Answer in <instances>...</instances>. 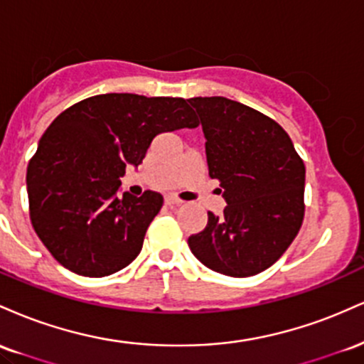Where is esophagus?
Listing matches in <instances>:
<instances>
[{
	"instance_id": "esophagus-1",
	"label": "esophagus",
	"mask_w": 364,
	"mask_h": 364,
	"mask_svg": "<svg viewBox=\"0 0 364 364\" xmlns=\"http://www.w3.org/2000/svg\"><path fill=\"white\" fill-rule=\"evenodd\" d=\"M181 200L176 198V196H166V205L169 207H179L181 205Z\"/></svg>"
}]
</instances>
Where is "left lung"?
Listing matches in <instances>:
<instances>
[{
	"mask_svg": "<svg viewBox=\"0 0 364 364\" xmlns=\"http://www.w3.org/2000/svg\"><path fill=\"white\" fill-rule=\"evenodd\" d=\"M205 135L208 176L219 179L223 215L208 212L191 253L214 272L250 277L289 248L304 215V164L272 118L225 97H191Z\"/></svg>",
	"mask_w": 364,
	"mask_h": 364,
	"instance_id": "obj_1",
	"label": "left lung"
}]
</instances>
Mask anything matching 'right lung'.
I'll return each mask as SVG.
<instances>
[{
  "label": "right lung",
  "instance_id": "right-lung-1",
  "mask_svg": "<svg viewBox=\"0 0 364 364\" xmlns=\"http://www.w3.org/2000/svg\"><path fill=\"white\" fill-rule=\"evenodd\" d=\"M181 97L102 94L63 111L27 168L31 220L65 269L104 277L139 257L161 210V193L118 196L128 164L139 166L161 133L196 128Z\"/></svg>",
  "mask_w": 364,
  "mask_h": 364
}]
</instances>
